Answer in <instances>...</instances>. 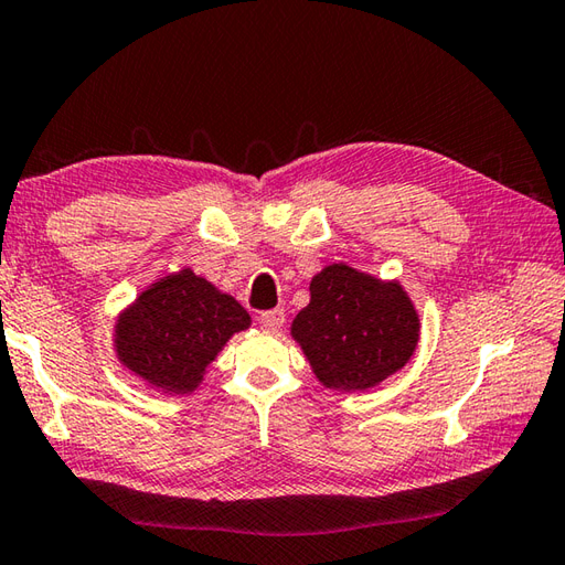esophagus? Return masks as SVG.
I'll return each instance as SVG.
<instances>
[{
	"label": "esophagus",
	"instance_id": "34e87169",
	"mask_svg": "<svg viewBox=\"0 0 565 565\" xmlns=\"http://www.w3.org/2000/svg\"><path fill=\"white\" fill-rule=\"evenodd\" d=\"M285 321V309H270V312L258 315V324L266 331H278Z\"/></svg>",
	"mask_w": 565,
	"mask_h": 565
}]
</instances>
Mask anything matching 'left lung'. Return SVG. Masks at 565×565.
I'll use <instances>...</instances> for the list:
<instances>
[{"label":"left lung","instance_id":"left-lung-1","mask_svg":"<svg viewBox=\"0 0 565 565\" xmlns=\"http://www.w3.org/2000/svg\"><path fill=\"white\" fill-rule=\"evenodd\" d=\"M309 292L292 337L327 387H373L412 359L419 317L397 282L337 263L315 275Z\"/></svg>","mask_w":565,"mask_h":565}]
</instances>
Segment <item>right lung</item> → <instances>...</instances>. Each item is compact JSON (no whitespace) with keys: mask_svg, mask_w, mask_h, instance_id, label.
<instances>
[{"mask_svg":"<svg viewBox=\"0 0 565 565\" xmlns=\"http://www.w3.org/2000/svg\"><path fill=\"white\" fill-rule=\"evenodd\" d=\"M248 324V312L234 297L185 268L148 287L126 309L114 341L129 371L170 395H185L202 383L224 343Z\"/></svg>","mask_w":565,"mask_h":565,"instance_id":"right-lung-1","label":"right lung"}]
</instances>
